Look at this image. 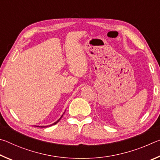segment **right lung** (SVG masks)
I'll return each mask as SVG.
<instances>
[{"instance_id":"right-lung-1","label":"right lung","mask_w":160,"mask_h":160,"mask_svg":"<svg viewBox=\"0 0 160 160\" xmlns=\"http://www.w3.org/2000/svg\"><path fill=\"white\" fill-rule=\"evenodd\" d=\"M62 116H61V117H62ZM61 117L60 118H59V119H58V120L57 121H56V123H53V124H52V125H54V124H56V123H57L58 122V121H59V120H60V119L61 118ZM52 125H51V126H52ZM37 127H42V128H45V127H47V126H37Z\"/></svg>"}]
</instances>
